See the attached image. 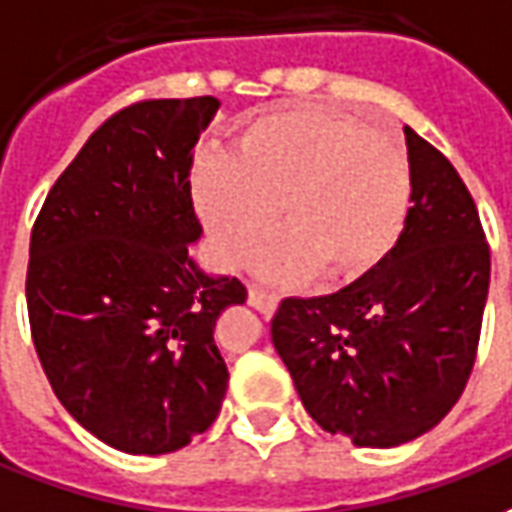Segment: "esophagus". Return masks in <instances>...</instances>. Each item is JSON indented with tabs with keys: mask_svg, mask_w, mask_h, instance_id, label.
<instances>
[{
	"mask_svg": "<svg viewBox=\"0 0 512 512\" xmlns=\"http://www.w3.org/2000/svg\"><path fill=\"white\" fill-rule=\"evenodd\" d=\"M249 305L257 307L260 313H274L280 305V296L277 293H266L260 288H249Z\"/></svg>",
	"mask_w": 512,
	"mask_h": 512,
	"instance_id": "34e87169",
	"label": "esophagus"
}]
</instances>
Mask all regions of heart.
Wrapping results in <instances>:
<instances>
[{
    "instance_id": "heart-1",
    "label": "heart",
    "mask_w": 512,
    "mask_h": 512,
    "mask_svg": "<svg viewBox=\"0 0 512 512\" xmlns=\"http://www.w3.org/2000/svg\"><path fill=\"white\" fill-rule=\"evenodd\" d=\"M191 196L227 266H244L280 207L282 232L260 252L268 282L366 277L405 232L413 174L405 146L338 110L280 107L244 124L232 152H205Z\"/></svg>"
}]
</instances>
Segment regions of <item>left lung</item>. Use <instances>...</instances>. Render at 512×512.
Returning <instances> with one entry per match:
<instances>
[{
  "mask_svg": "<svg viewBox=\"0 0 512 512\" xmlns=\"http://www.w3.org/2000/svg\"><path fill=\"white\" fill-rule=\"evenodd\" d=\"M413 207L374 271L313 299H282L271 341L321 430L388 449L424 435L466 388L491 252L460 174L405 127Z\"/></svg>",
  "mask_w": 512,
  "mask_h": 512,
  "instance_id": "1",
  "label": "left lung"
}]
</instances>
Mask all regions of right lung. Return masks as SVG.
I'll use <instances>...</instances> for the list:
<instances>
[{"instance_id":"right-lung-1","label":"right lung","mask_w":512,"mask_h":512,"mask_svg":"<svg viewBox=\"0 0 512 512\" xmlns=\"http://www.w3.org/2000/svg\"><path fill=\"white\" fill-rule=\"evenodd\" d=\"M219 99L138 102L52 185L30 238L35 352L71 418L127 455H169L219 416L230 371L216 321L238 277L191 257V163Z\"/></svg>"}]
</instances>
